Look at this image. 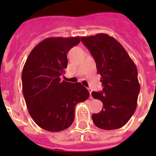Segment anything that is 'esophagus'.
<instances>
[{"label":"esophagus","instance_id":"34e87169","mask_svg":"<svg viewBox=\"0 0 156 156\" xmlns=\"http://www.w3.org/2000/svg\"><path fill=\"white\" fill-rule=\"evenodd\" d=\"M88 91H89V93H90V97L91 98V92H92V90H90V88H88Z\"/></svg>","mask_w":156,"mask_h":156}]
</instances>
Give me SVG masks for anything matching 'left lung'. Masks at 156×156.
<instances>
[{
  "instance_id": "left-lung-1",
  "label": "left lung",
  "mask_w": 156,
  "mask_h": 156,
  "mask_svg": "<svg viewBox=\"0 0 156 156\" xmlns=\"http://www.w3.org/2000/svg\"><path fill=\"white\" fill-rule=\"evenodd\" d=\"M82 41L95 59L104 87L102 91L91 93L103 102L102 110L92 115L93 122L102 129L121 128L137 108L140 85L135 64L123 46L107 34L84 36Z\"/></svg>"
}]
</instances>
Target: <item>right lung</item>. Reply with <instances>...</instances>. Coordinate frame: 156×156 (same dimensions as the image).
<instances>
[{
	"mask_svg": "<svg viewBox=\"0 0 156 156\" xmlns=\"http://www.w3.org/2000/svg\"><path fill=\"white\" fill-rule=\"evenodd\" d=\"M82 40L76 37H50L29 54L22 73L23 92L28 112L40 128L59 132L74 120L76 104L89 98L80 83L61 81L68 65L67 53Z\"/></svg>",
	"mask_w": 156,
	"mask_h": 156,
	"instance_id": "add662e5",
	"label": "right lung"
}]
</instances>
